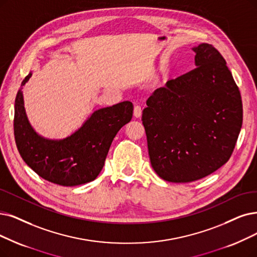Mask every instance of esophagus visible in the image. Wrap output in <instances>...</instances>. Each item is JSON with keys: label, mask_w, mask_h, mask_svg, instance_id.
<instances>
[{"label": "esophagus", "mask_w": 257, "mask_h": 257, "mask_svg": "<svg viewBox=\"0 0 257 257\" xmlns=\"http://www.w3.org/2000/svg\"><path fill=\"white\" fill-rule=\"evenodd\" d=\"M141 114H142V109L139 105H135L134 106V117L136 118H140L141 117Z\"/></svg>", "instance_id": "1"}]
</instances>
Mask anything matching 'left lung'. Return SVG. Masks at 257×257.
<instances>
[{
    "label": "left lung",
    "instance_id": "1",
    "mask_svg": "<svg viewBox=\"0 0 257 257\" xmlns=\"http://www.w3.org/2000/svg\"><path fill=\"white\" fill-rule=\"evenodd\" d=\"M192 50L196 68L157 88L142 110L152 167L176 183L222 167L242 124L239 89L219 51L208 43Z\"/></svg>",
    "mask_w": 257,
    "mask_h": 257
}]
</instances>
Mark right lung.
<instances>
[{
    "instance_id": "1",
    "label": "right lung",
    "mask_w": 257,
    "mask_h": 257,
    "mask_svg": "<svg viewBox=\"0 0 257 257\" xmlns=\"http://www.w3.org/2000/svg\"><path fill=\"white\" fill-rule=\"evenodd\" d=\"M22 81L16 97L14 131L17 148L27 166L40 177L64 187L93 181L103 169L112 140L119 130L133 117V103L123 101L96 109L70 136L48 139L39 135L30 124L23 98Z\"/></svg>"
}]
</instances>
